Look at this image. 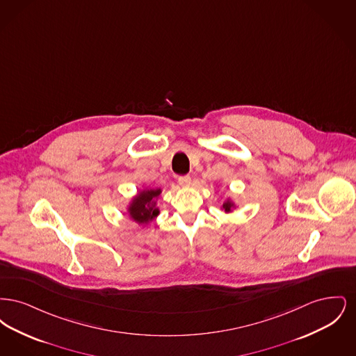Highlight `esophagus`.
Here are the masks:
<instances>
[{"mask_svg": "<svg viewBox=\"0 0 356 356\" xmlns=\"http://www.w3.org/2000/svg\"><path fill=\"white\" fill-rule=\"evenodd\" d=\"M179 184L181 186H189V184H191V176H188V175L180 176L179 177Z\"/></svg>", "mask_w": 356, "mask_h": 356, "instance_id": "obj_1", "label": "esophagus"}]
</instances>
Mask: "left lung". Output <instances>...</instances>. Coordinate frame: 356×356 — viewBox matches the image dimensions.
Wrapping results in <instances>:
<instances>
[{
	"label": "left lung",
	"mask_w": 356,
	"mask_h": 356,
	"mask_svg": "<svg viewBox=\"0 0 356 356\" xmlns=\"http://www.w3.org/2000/svg\"><path fill=\"white\" fill-rule=\"evenodd\" d=\"M225 212H232V209L235 208V204L231 202V199H228V200H225L224 203H222V207H221Z\"/></svg>",
	"instance_id": "obj_1"
}]
</instances>
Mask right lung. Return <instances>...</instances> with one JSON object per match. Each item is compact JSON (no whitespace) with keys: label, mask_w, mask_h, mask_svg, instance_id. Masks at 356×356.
Masks as SVG:
<instances>
[{"label":"right lung","mask_w":356,"mask_h":356,"mask_svg":"<svg viewBox=\"0 0 356 356\" xmlns=\"http://www.w3.org/2000/svg\"><path fill=\"white\" fill-rule=\"evenodd\" d=\"M161 193L160 188L140 191L128 207L129 216L138 224H148L160 213L156 200Z\"/></svg>","instance_id":"right-lung-1"}]
</instances>
